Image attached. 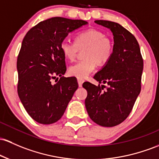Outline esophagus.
I'll return each mask as SVG.
<instances>
[{"label":"esophagus","instance_id":"esophagus-1","mask_svg":"<svg viewBox=\"0 0 159 159\" xmlns=\"http://www.w3.org/2000/svg\"><path fill=\"white\" fill-rule=\"evenodd\" d=\"M77 80H78V86H79V87L82 86V84L84 83V78H77Z\"/></svg>","mask_w":159,"mask_h":159}]
</instances>
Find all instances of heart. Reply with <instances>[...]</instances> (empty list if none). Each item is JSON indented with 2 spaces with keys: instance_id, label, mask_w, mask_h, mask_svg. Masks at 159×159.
<instances>
[{
  "instance_id": "b5f03b06",
  "label": "heart",
  "mask_w": 159,
  "mask_h": 159,
  "mask_svg": "<svg viewBox=\"0 0 159 159\" xmlns=\"http://www.w3.org/2000/svg\"><path fill=\"white\" fill-rule=\"evenodd\" d=\"M84 50L85 60L79 61L70 66L71 75L85 78L97 67V64L105 65L110 60L114 51V44L111 38L106 37L102 31L89 29L77 34L75 42L63 40L60 43V50L67 60H75L79 50Z\"/></svg>"
}]
</instances>
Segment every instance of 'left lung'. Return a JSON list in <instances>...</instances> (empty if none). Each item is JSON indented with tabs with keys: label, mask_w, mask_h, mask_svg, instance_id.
I'll list each match as a JSON object with an SVG mask.
<instances>
[{
	"label": "left lung",
	"mask_w": 159,
	"mask_h": 159,
	"mask_svg": "<svg viewBox=\"0 0 159 159\" xmlns=\"http://www.w3.org/2000/svg\"><path fill=\"white\" fill-rule=\"evenodd\" d=\"M95 22L112 32L114 51L110 60L93 77L107 87L83 84L88 91L85 106L96 124L114 127L128 118L140 93L143 60L136 38L123 26L111 21ZM104 88L106 91L102 90Z\"/></svg>",
	"instance_id": "left-lung-1"
}]
</instances>
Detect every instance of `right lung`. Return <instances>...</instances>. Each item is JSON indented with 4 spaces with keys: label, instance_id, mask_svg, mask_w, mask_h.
<instances>
[{
    "label": "right lung",
    "instance_id": "right-lung-1",
    "mask_svg": "<svg viewBox=\"0 0 159 159\" xmlns=\"http://www.w3.org/2000/svg\"><path fill=\"white\" fill-rule=\"evenodd\" d=\"M88 22L53 17L26 33L17 58V91L24 108L34 121L50 125L60 120L78 88L76 78L66 73L65 57L60 43ZM60 76L57 83L52 81Z\"/></svg>",
    "mask_w": 159,
    "mask_h": 159
}]
</instances>
